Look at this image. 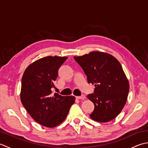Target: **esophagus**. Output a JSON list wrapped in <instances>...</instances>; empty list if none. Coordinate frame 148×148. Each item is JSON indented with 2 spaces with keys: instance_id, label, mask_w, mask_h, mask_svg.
<instances>
[{
  "instance_id": "1",
  "label": "esophagus",
  "mask_w": 148,
  "mask_h": 148,
  "mask_svg": "<svg viewBox=\"0 0 148 148\" xmlns=\"http://www.w3.org/2000/svg\"><path fill=\"white\" fill-rule=\"evenodd\" d=\"M76 99H85V96H84V95H81V96H77V97H76Z\"/></svg>"
}]
</instances>
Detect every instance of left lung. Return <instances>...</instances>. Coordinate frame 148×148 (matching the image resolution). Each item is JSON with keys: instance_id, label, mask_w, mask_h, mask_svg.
Wrapping results in <instances>:
<instances>
[{"instance_id": "left-lung-1", "label": "left lung", "mask_w": 148, "mask_h": 148, "mask_svg": "<svg viewBox=\"0 0 148 148\" xmlns=\"http://www.w3.org/2000/svg\"><path fill=\"white\" fill-rule=\"evenodd\" d=\"M74 60L83 69L88 83L95 86L87 95L95 106L90 118L106 123L117 116L126 103L129 83L120 63L108 53L93 51Z\"/></svg>"}]
</instances>
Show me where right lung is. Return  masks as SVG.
I'll return each mask as SVG.
<instances>
[{"mask_svg":"<svg viewBox=\"0 0 148 148\" xmlns=\"http://www.w3.org/2000/svg\"><path fill=\"white\" fill-rule=\"evenodd\" d=\"M67 59L56 56L39 59L26 69L22 77V104L34 120L42 126L52 128L60 124L75 102L73 96L52 94L58 69Z\"/></svg>","mask_w":148,"mask_h":148,"instance_id":"right-lung-1","label":"right lung"}]
</instances>
